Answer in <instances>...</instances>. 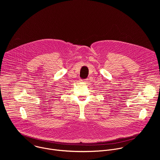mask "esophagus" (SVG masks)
Masks as SVG:
<instances>
[{
	"mask_svg": "<svg viewBox=\"0 0 160 160\" xmlns=\"http://www.w3.org/2000/svg\"><path fill=\"white\" fill-rule=\"evenodd\" d=\"M87 80H88V79H87ZM83 82H85V83H86V82H87V81H83Z\"/></svg>",
	"mask_w": 160,
	"mask_h": 160,
	"instance_id": "34e87169",
	"label": "esophagus"
}]
</instances>
